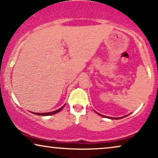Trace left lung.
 <instances>
[{"label": "left lung", "mask_w": 158, "mask_h": 158, "mask_svg": "<svg viewBox=\"0 0 158 158\" xmlns=\"http://www.w3.org/2000/svg\"><path fill=\"white\" fill-rule=\"evenodd\" d=\"M98 114H99V115H101V116H102V117H106V116H103V115H102V114H98ZM109 118H110V119H120V117H119V118H114V117H109Z\"/></svg>", "instance_id": "left-lung-1"}]
</instances>
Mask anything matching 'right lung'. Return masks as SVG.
Returning <instances> with one entry per match:
<instances>
[{
	"instance_id": "obj_1",
	"label": "right lung",
	"mask_w": 158,
	"mask_h": 158,
	"mask_svg": "<svg viewBox=\"0 0 158 158\" xmlns=\"http://www.w3.org/2000/svg\"><path fill=\"white\" fill-rule=\"evenodd\" d=\"M65 106V105H64ZM64 106H62L60 109H57V110L56 111H51V112H47V113H35V112H33V114H37V115H41V116H48V115H52V114H55L59 112L60 111L62 110L63 109V108L64 107Z\"/></svg>"
}]
</instances>
